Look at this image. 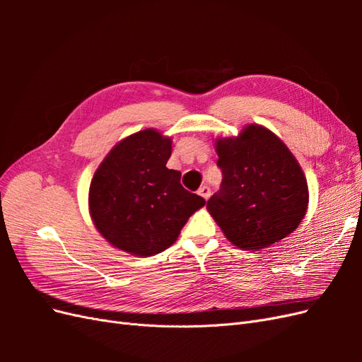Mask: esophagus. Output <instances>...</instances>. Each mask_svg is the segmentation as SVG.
<instances>
[{
	"label": "esophagus",
	"mask_w": 362,
	"mask_h": 362,
	"mask_svg": "<svg viewBox=\"0 0 362 362\" xmlns=\"http://www.w3.org/2000/svg\"><path fill=\"white\" fill-rule=\"evenodd\" d=\"M198 193H199V196H202L205 201H208V198H210V194H211V190H210V187H208V185H202Z\"/></svg>",
	"instance_id": "obj_1"
}]
</instances>
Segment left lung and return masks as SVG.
Instances as JSON below:
<instances>
[{
    "label": "left lung",
    "instance_id": "1",
    "mask_svg": "<svg viewBox=\"0 0 362 362\" xmlns=\"http://www.w3.org/2000/svg\"><path fill=\"white\" fill-rule=\"evenodd\" d=\"M222 189L206 210L238 249L278 243L300 225L310 192L299 161L266 127L249 124L234 137L214 141Z\"/></svg>",
    "mask_w": 362,
    "mask_h": 362
}]
</instances>
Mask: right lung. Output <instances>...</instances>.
Segmentation results:
<instances>
[{"label": "right lung", "mask_w": 362, "mask_h": 362, "mask_svg": "<svg viewBox=\"0 0 362 362\" xmlns=\"http://www.w3.org/2000/svg\"><path fill=\"white\" fill-rule=\"evenodd\" d=\"M170 154L172 139L146 128L117 141L95 170L89 213L113 247L136 257L160 254L205 205L182 187L180 170L166 168Z\"/></svg>", "instance_id": "1"}]
</instances>
